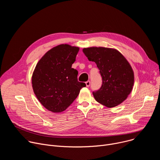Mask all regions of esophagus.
Listing matches in <instances>:
<instances>
[{
    "label": "esophagus",
    "mask_w": 160,
    "mask_h": 160,
    "mask_svg": "<svg viewBox=\"0 0 160 160\" xmlns=\"http://www.w3.org/2000/svg\"><path fill=\"white\" fill-rule=\"evenodd\" d=\"M85 84H86V86H87V87H88L90 85V81H87V82H85Z\"/></svg>",
    "instance_id": "obj_1"
}]
</instances>
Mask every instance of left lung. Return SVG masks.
<instances>
[{"mask_svg": "<svg viewBox=\"0 0 160 160\" xmlns=\"http://www.w3.org/2000/svg\"><path fill=\"white\" fill-rule=\"evenodd\" d=\"M82 51L88 61L96 62L102 77L101 87L93 92L96 101L107 108L123 102L134 83L133 71L128 61L115 49L91 47Z\"/></svg>", "mask_w": 160, "mask_h": 160, "instance_id": "1", "label": "left lung"}]
</instances>
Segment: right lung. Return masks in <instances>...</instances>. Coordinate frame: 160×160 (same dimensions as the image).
Returning <instances> with one entry per match:
<instances>
[{
    "mask_svg": "<svg viewBox=\"0 0 160 160\" xmlns=\"http://www.w3.org/2000/svg\"><path fill=\"white\" fill-rule=\"evenodd\" d=\"M79 48L60 44L45 53L37 64L32 77L34 94L42 105L52 112L69 107L86 86L72 68Z\"/></svg>",
    "mask_w": 160,
    "mask_h": 160,
    "instance_id": "add662e5",
    "label": "right lung"
}]
</instances>
